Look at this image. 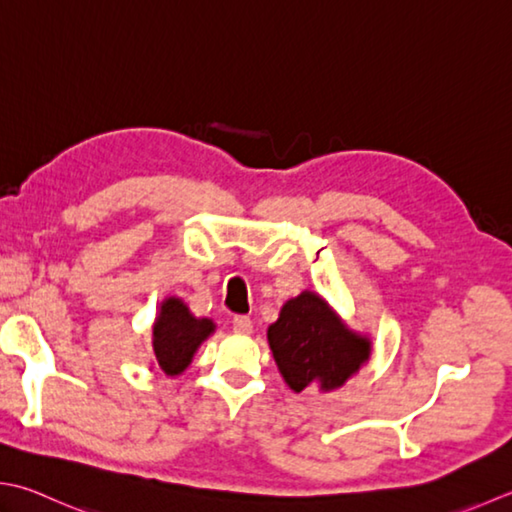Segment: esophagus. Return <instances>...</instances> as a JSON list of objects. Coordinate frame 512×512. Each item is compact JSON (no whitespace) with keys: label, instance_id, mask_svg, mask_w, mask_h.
<instances>
[{"label":"esophagus","instance_id":"34e87169","mask_svg":"<svg viewBox=\"0 0 512 512\" xmlns=\"http://www.w3.org/2000/svg\"><path fill=\"white\" fill-rule=\"evenodd\" d=\"M233 330L239 335H250V333H253V319L246 317V315L233 317Z\"/></svg>","mask_w":512,"mask_h":512}]
</instances>
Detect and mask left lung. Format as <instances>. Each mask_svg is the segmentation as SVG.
I'll return each instance as SVG.
<instances>
[{
  "mask_svg": "<svg viewBox=\"0 0 512 512\" xmlns=\"http://www.w3.org/2000/svg\"><path fill=\"white\" fill-rule=\"evenodd\" d=\"M266 337L279 373L295 393L313 386L322 393L342 388L368 364L373 350L370 337L348 328L313 290L290 297Z\"/></svg>",
  "mask_w": 512,
  "mask_h": 512,
  "instance_id": "8db88e82",
  "label": "left lung"
}]
</instances>
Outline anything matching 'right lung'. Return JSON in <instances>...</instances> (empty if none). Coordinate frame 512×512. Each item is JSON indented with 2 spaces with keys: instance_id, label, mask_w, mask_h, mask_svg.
<instances>
[{
  "instance_id": "obj_1",
  "label": "right lung",
  "mask_w": 512,
  "mask_h": 512,
  "mask_svg": "<svg viewBox=\"0 0 512 512\" xmlns=\"http://www.w3.org/2000/svg\"><path fill=\"white\" fill-rule=\"evenodd\" d=\"M215 333V322L195 317L179 297H166L153 324V350L166 375H182L197 348Z\"/></svg>"
}]
</instances>
